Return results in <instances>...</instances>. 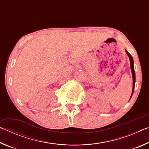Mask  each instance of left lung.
<instances>
[{"instance_id":"1","label":"left lung","mask_w":149,"mask_h":149,"mask_svg":"<svg viewBox=\"0 0 149 149\" xmlns=\"http://www.w3.org/2000/svg\"><path fill=\"white\" fill-rule=\"evenodd\" d=\"M126 54H127V56H129L130 58V66H131V71H132V77H133V89H132V95H131V97L130 100L132 98L133 91H134V88H135V70H134V62H133V59L132 55H131L129 52L127 51V50H125Z\"/></svg>"}]
</instances>
